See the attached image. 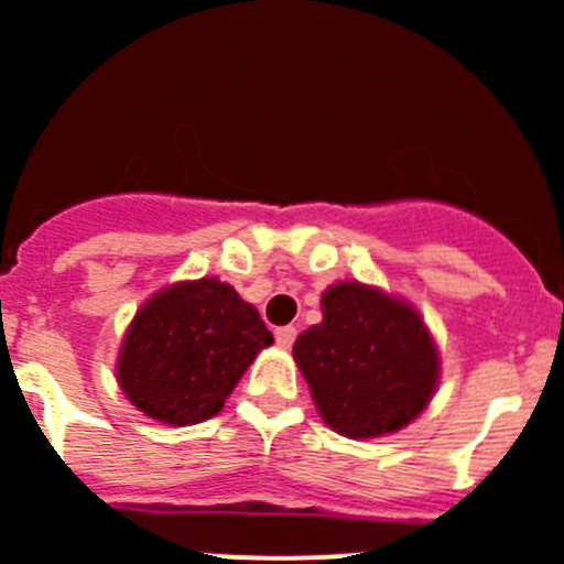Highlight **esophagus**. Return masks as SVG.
Segmentation results:
<instances>
[{
  "mask_svg": "<svg viewBox=\"0 0 564 564\" xmlns=\"http://www.w3.org/2000/svg\"><path fill=\"white\" fill-rule=\"evenodd\" d=\"M294 338H297V330H294L292 325H283V327H278V330H275L278 347L289 349V347H292V344H294Z\"/></svg>",
  "mask_w": 564,
  "mask_h": 564,
  "instance_id": "esophagus-1",
  "label": "esophagus"
}]
</instances>
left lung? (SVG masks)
Masks as SVG:
<instances>
[{
    "label": "left lung",
    "instance_id": "8db88e82",
    "mask_svg": "<svg viewBox=\"0 0 564 564\" xmlns=\"http://www.w3.org/2000/svg\"><path fill=\"white\" fill-rule=\"evenodd\" d=\"M322 314L294 341V360L327 427L347 438H377L427 408L438 352L410 305L344 281L322 294Z\"/></svg>",
    "mask_w": 564,
    "mask_h": 564
}]
</instances>
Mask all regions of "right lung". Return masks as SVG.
<instances>
[{
	"label": "right lung",
	"mask_w": 564,
	"mask_h": 564,
	"mask_svg": "<svg viewBox=\"0 0 564 564\" xmlns=\"http://www.w3.org/2000/svg\"><path fill=\"white\" fill-rule=\"evenodd\" d=\"M272 344L259 311L217 278L162 289L137 311L118 382L137 410L173 427L220 413L256 355Z\"/></svg>",
	"instance_id": "obj_1"
}]
</instances>
